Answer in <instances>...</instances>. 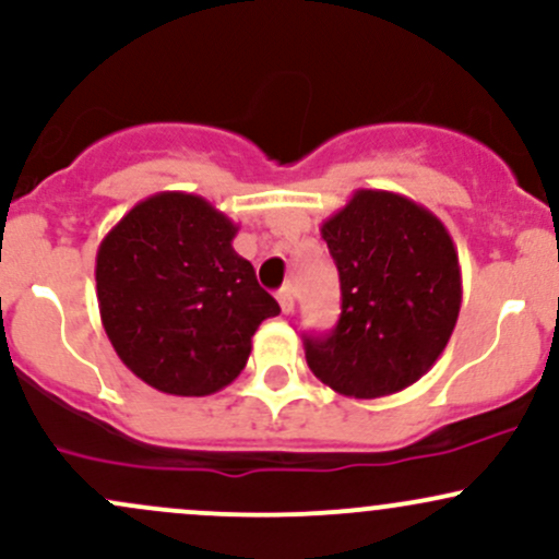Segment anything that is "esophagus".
Masks as SVG:
<instances>
[{
  "instance_id": "obj_1",
  "label": "esophagus",
  "mask_w": 559,
  "mask_h": 559,
  "mask_svg": "<svg viewBox=\"0 0 559 559\" xmlns=\"http://www.w3.org/2000/svg\"><path fill=\"white\" fill-rule=\"evenodd\" d=\"M278 305H281V310L286 312V316H289V312L294 310V289H292V286H284V289L278 292Z\"/></svg>"
}]
</instances>
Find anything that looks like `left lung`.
Here are the masks:
<instances>
[{
  "label": "left lung",
  "mask_w": 559,
  "mask_h": 559,
  "mask_svg": "<svg viewBox=\"0 0 559 559\" xmlns=\"http://www.w3.org/2000/svg\"><path fill=\"white\" fill-rule=\"evenodd\" d=\"M340 270L342 316L305 336L310 371L345 397L401 392L432 369L462 308V267L445 225L392 190H355L321 225Z\"/></svg>",
  "instance_id": "8db88e82"
}]
</instances>
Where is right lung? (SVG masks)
I'll return each instance as SVG.
<instances>
[{"instance_id": "right-lung-1", "label": "right lung", "mask_w": 559, "mask_h": 559, "mask_svg": "<svg viewBox=\"0 0 559 559\" xmlns=\"http://www.w3.org/2000/svg\"><path fill=\"white\" fill-rule=\"evenodd\" d=\"M238 225L206 199L164 190L100 241L97 308L121 364L153 390L204 397L243 371L281 308L233 249Z\"/></svg>"}]
</instances>
